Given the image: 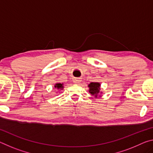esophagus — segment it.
<instances>
[{
    "label": "esophagus",
    "instance_id": "esophagus-1",
    "mask_svg": "<svg viewBox=\"0 0 153 153\" xmlns=\"http://www.w3.org/2000/svg\"><path fill=\"white\" fill-rule=\"evenodd\" d=\"M80 81H81V80H80L79 78H76V79H74V82L76 83V84H79Z\"/></svg>",
    "mask_w": 153,
    "mask_h": 153
}]
</instances>
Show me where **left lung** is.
I'll use <instances>...</instances> for the list:
<instances>
[{
    "instance_id": "obj_1",
    "label": "left lung",
    "mask_w": 153,
    "mask_h": 153,
    "mask_svg": "<svg viewBox=\"0 0 153 153\" xmlns=\"http://www.w3.org/2000/svg\"><path fill=\"white\" fill-rule=\"evenodd\" d=\"M100 86V85L99 83H90L88 86L90 88V92L91 93L92 95H96V97H97V94H98V92H99Z\"/></svg>"
}]
</instances>
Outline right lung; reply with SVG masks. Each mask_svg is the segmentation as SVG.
<instances>
[{"label": "right lung", "mask_w": 153, "mask_h": 153, "mask_svg": "<svg viewBox=\"0 0 153 153\" xmlns=\"http://www.w3.org/2000/svg\"><path fill=\"white\" fill-rule=\"evenodd\" d=\"M55 86L57 89H61L62 88H63V84H56Z\"/></svg>", "instance_id": "1"}]
</instances>
